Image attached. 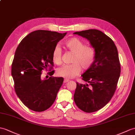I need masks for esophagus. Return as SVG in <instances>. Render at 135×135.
I'll list each match as a JSON object with an SVG mask.
<instances>
[{
    "label": "esophagus",
    "mask_w": 135,
    "mask_h": 135,
    "mask_svg": "<svg viewBox=\"0 0 135 135\" xmlns=\"http://www.w3.org/2000/svg\"><path fill=\"white\" fill-rule=\"evenodd\" d=\"M70 80L69 79H64V83H67V82H68V81Z\"/></svg>",
    "instance_id": "esophagus-1"
}]
</instances>
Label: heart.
Wrapping results in <instances>:
<instances>
[{"mask_svg": "<svg viewBox=\"0 0 135 135\" xmlns=\"http://www.w3.org/2000/svg\"><path fill=\"white\" fill-rule=\"evenodd\" d=\"M64 46L69 51L73 53L70 64L64 65L57 70L58 76L65 79H71L79 74L83 70L86 71L93 65L95 60V52L92 46L84 45L82 40L76 37L67 40ZM52 60L56 64L62 62V52L60 47L56 45L52 51Z\"/></svg>", "mask_w": 135, "mask_h": 135, "instance_id": "1", "label": "heart"}]
</instances>
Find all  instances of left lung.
<instances>
[{"label":"left lung","instance_id":"8db88e82","mask_svg":"<svg viewBox=\"0 0 135 135\" xmlns=\"http://www.w3.org/2000/svg\"><path fill=\"white\" fill-rule=\"evenodd\" d=\"M74 34L90 41L95 52L91 67L82 75L87 83H76L74 101L82 111L94 112L110 101L116 90L121 72L117 49L113 41L100 30L89 29Z\"/></svg>","mask_w":135,"mask_h":135}]
</instances>
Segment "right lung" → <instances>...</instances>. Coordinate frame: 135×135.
<instances>
[{
	"mask_svg": "<svg viewBox=\"0 0 135 135\" xmlns=\"http://www.w3.org/2000/svg\"><path fill=\"white\" fill-rule=\"evenodd\" d=\"M67 33L36 30L21 41L15 53L11 66L14 89L18 98L29 109L43 112L55 102L63 83V78L53 77L54 70L48 74L51 77L42 80V71L53 67L52 51Z\"/></svg>",
	"mask_w": 135,
	"mask_h": 135,
	"instance_id": "1",
	"label": "right lung"
}]
</instances>
